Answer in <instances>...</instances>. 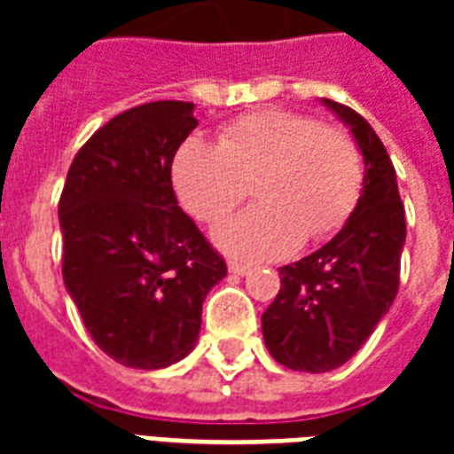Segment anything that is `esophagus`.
<instances>
[{
    "label": "esophagus",
    "instance_id": "1",
    "mask_svg": "<svg viewBox=\"0 0 454 454\" xmlns=\"http://www.w3.org/2000/svg\"><path fill=\"white\" fill-rule=\"evenodd\" d=\"M228 270H231V273H235V276H247L249 266L247 263H240V262H228Z\"/></svg>",
    "mask_w": 454,
    "mask_h": 454
}]
</instances>
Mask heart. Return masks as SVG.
Segmentation results:
<instances>
[{
	"instance_id": "1",
	"label": "heart",
	"mask_w": 454,
	"mask_h": 454,
	"mask_svg": "<svg viewBox=\"0 0 454 454\" xmlns=\"http://www.w3.org/2000/svg\"><path fill=\"white\" fill-rule=\"evenodd\" d=\"M363 155L344 129L317 117L266 108L221 127L219 145L181 144L171 181L181 205L216 223L249 195L262 200L216 228V242L242 259H280L327 240L351 219L363 192Z\"/></svg>"
}]
</instances>
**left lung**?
<instances>
[{"label":"left lung","instance_id":"obj_1","mask_svg":"<svg viewBox=\"0 0 454 454\" xmlns=\"http://www.w3.org/2000/svg\"><path fill=\"white\" fill-rule=\"evenodd\" d=\"M325 106L351 127L365 178L344 228L280 269V292L262 316L270 356L299 372H330L358 353L394 303L405 245V209L387 148L356 110L330 98Z\"/></svg>","mask_w":454,"mask_h":454}]
</instances>
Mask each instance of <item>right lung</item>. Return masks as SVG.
Returning a JSON list of instances; mask_svg holds the SVG:
<instances>
[{"label":"right lung","mask_w":454,"mask_h":454,"mask_svg":"<svg viewBox=\"0 0 454 454\" xmlns=\"http://www.w3.org/2000/svg\"><path fill=\"white\" fill-rule=\"evenodd\" d=\"M192 110L155 101L120 113L82 145L60 192L63 280L96 346L124 367L185 358L207 292L228 273L171 188Z\"/></svg>","instance_id":"right-lung-1"}]
</instances>
